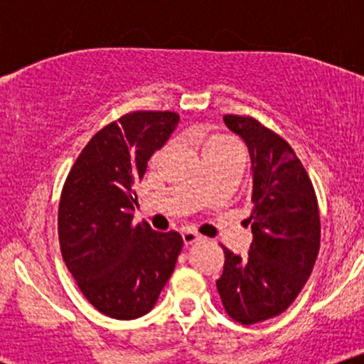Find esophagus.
Here are the masks:
<instances>
[{
    "instance_id": "1",
    "label": "esophagus",
    "mask_w": 364,
    "mask_h": 364,
    "mask_svg": "<svg viewBox=\"0 0 364 364\" xmlns=\"http://www.w3.org/2000/svg\"><path fill=\"white\" fill-rule=\"evenodd\" d=\"M200 240H202V237H200L193 231H185V232H183V241H185L186 246L193 245V243H196V241H200Z\"/></svg>"
}]
</instances>
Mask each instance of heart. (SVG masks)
<instances>
[{
    "instance_id": "1",
    "label": "heart",
    "mask_w": 364,
    "mask_h": 364,
    "mask_svg": "<svg viewBox=\"0 0 364 364\" xmlns=\"http://www.w3.org/2000/svg\"><path fill=\"white\" fill-rule=\"evenodd\" d=\"M220 141H228V140L219 139V136H212V139H208L205 144H203V147H208V145H214V144H220Z\"/></svg>"
}]
</instances>
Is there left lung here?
Here are the masks:
<instances>
[{"label":"left lung","mask_w":364,"mask_h":364,"mask_svg":"<svg viewBox=\"0 0 364 364\" xmlns=\"http://www.w3.org/2000/svg\"><path fill=\"white\" fill-rule=\"evenodd\" d=\"M224 123L252 157L253 241L245 258L223 246L215 284L228 315L252 325L281 315L301 292L318 257L320 210L306 169L282 136L250 116L225 114Z\"/></svg>","instance_id":"left-lung-1"}]
</instances>
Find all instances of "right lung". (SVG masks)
<instances>
[{"mask_svg":"<svg viewBox=\"0 0 364 364\" xmlns=\"http://www.w3.org/2000/svg\"><path fill=\"white\" fill-rule=\"evenodd\" d=\"M179 121L135 111L99 129L70 169L58 208L63 260L95 310L133 320L154 308L183 248L176 231L133 224L135 183Z\"/></svg>","mask_w":364,"mask_h":364,"instance_id":"right-lung-1","label":"right lung"}]
</instances>
